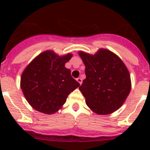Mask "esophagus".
Listing matches in <instances>:
<instances>
[{"label":"esophagus","mask_w":150,"mask_h":150,"mask_svg":"<svg viewBox=\"0 0 150 150\" xmlns=\"http://www.w3.org/2000/svg\"><path fill=\"white\" fill-rule=\"evenodd\" d=\"M76 80H77V82L79 83V84L80 85L82 84V82H83V80H82L81 78H79V77L77 78V79H76Z\"/></svg>","instance_id":"34e87169"}]
</instances>
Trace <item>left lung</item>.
Segmentation results:
<instances>
[{"instance_id": "8db88e82", "label": "left lung", "mask_w": 150, "mask_h": 150, "mask_svg": "<svg viewBox=\"0 0 150 150\" xmlns=\"http://www.w3.org/2000/svg\"><path fill=\"white\" fill-rule=\"evenodd\" d=\"M86 78L79 86L86 103L94 112L110 114L122 107L132 88L130 74L122 59L107 49L95 55L79 51Z\"/></svg>"}]
</instances>
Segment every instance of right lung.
<instances>
[{"instance_id": "right-lung-1", "label": "right lung", "mask_w": 150, "mask_h": 150, "mask_svg": "<svg viewBox=\"0 0 150 150\" xmlns=\"http://www.w3.org/2000/svg\"><path fill=\"white\" fill-rule=\"evenodd\" d=\"M71 53L59 56L52 50H46L35 57L24 70L20 86L28 104L36 110L53 114L65 104L71 91L79 83L71 75L65 63Z\"/></svg>"}]
</instances>
